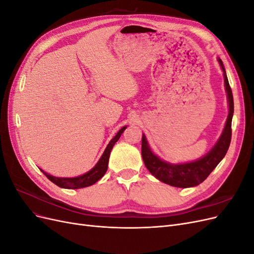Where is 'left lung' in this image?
Segmentation results:
<instances>
[{"label":"left lung","instance_id":"obj_1","mask_svg":"<svg viewBox=\"0 0 254 254\" xmlns=\"http://www.w3.org/2000/svg\"><path fill=\"white\" fill-rule=\"evenodd\" d=\"M219 64L224 71L225 87L227 91L228 102H229V114L227 118L226 125L218 141L214 147L202 158L198 159L194 162L183 163V164H171L161 160L149 148L148 143L146 141V136L142 135V158L146 168L156 177L157 179L166 184H170L176 188H193L203 182L215 167L218 165L220 161L224 159L229 149L230 142H231V124L234 112V103L232 90L230 87L227 74L224 67V64L218 58Z\"/></svg>","mask_w":254,"mask_h":254}]
</instances>
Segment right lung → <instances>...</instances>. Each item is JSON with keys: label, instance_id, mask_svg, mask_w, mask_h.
I'll use <instances>...</instances> for the list:
<instances>
[{"label": "right lung", "instance_id": "1", "mask_svg": "<svg viewBox=\"0 0 254 254\" xmlns=\"http://www.w3.org/2000/svg\"><path fill=\"white\" fill-rule=\"evenodd\" d=\"M127 127L124 126L122 129H120V131L117 133V135H115L113 139L109 142L108 146L106 147L104 153L102 155L101 159L98 160L96 165L86 174H83L78 177H74V178H58V177H54L52 175H49L48 173L43 172L41 168H40V171L45 176H47L48 179H50L53 183H55L56 186H58L59 188L76 190V189H82V188L90 187V186H92V184H94L95 182H97L99 179H101L102 177L105 175V173L107 172V170H108L110 152L113 148L114 144L119 141L121 134L124 132V130Z\"/></svg>", "mask_w": 254, "mask_h": 254}]
</instances>
